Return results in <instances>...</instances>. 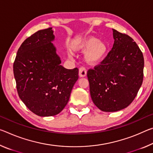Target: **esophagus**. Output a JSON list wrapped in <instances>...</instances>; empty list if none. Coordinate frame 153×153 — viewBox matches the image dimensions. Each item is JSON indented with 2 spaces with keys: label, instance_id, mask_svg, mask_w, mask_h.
Masks as SVG:
<instances>
[{
  "label": "esophagus",
  "instance_id": "obj_1",
  "mask_svg": "<svg viewBox=\"0 0 153 153\" xmlns=\"http://www.w3.org/2000/svg\"><path fill=\"white\" fill-rule=\"evenodd\" d=\"M86 76V70L84 67H80L79 69V76L84 77Z\"/></svg>",
  "mask_w": 153,
  "mask_h": 153
}]
</instances>
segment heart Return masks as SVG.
<instances>
[{"instance_id":"obj_1","label":"heart","mask_w":153,"mask_h":153,"mask_svg":"<svg viewBox=\"0 0 153 153\" xmlns=\"http://www.w3.org/2000/svg\"><path fill=\"white\" fill-rule=\"evenodd\" d=\"M72 49L75 52H84V61L91 66L101 63L107 58L109 53L106 42L94 36H88L77 41L73 45Z\"/></svg>"}]
</instances>
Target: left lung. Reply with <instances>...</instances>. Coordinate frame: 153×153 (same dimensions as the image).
<instances>
[{
    "label": "left lung",
    "mask_w": 153,
    "mask_h": 153,
    "mask_svg": "<svg viewBox=\"0 0 153 153\" xmlns=\"http://www.w3.org/2000/svg\"><path fill=\"white\" fill-rule=\"evenodd\" d=\"M112 30L114 43L107 58L87 72L92 100L107 112L129 106L144 77V56L137 43L127 35Z\"/></svg>",
    "instance_id": "1"
}]
</instances>
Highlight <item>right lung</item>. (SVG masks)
Listing matches in <instances>:
<instances>
[{
  "label": "right lung",
  "instance_id": "1",
  "mask_svg": "<svg viewBox=\"0 0 153 153\" xmlns=\"http://www.w3.org/2000/svg\"><path fill=\"white\" fill-rule=\"evenodd\" d=\"M52 28L28 37L18 50L13 74L18 95L26 107L39 116L59 114L69 101L79 70L60 65Z\"/></svg>",
  "mask_w": 153,
  "mask_h": 153
}]
</instances>
